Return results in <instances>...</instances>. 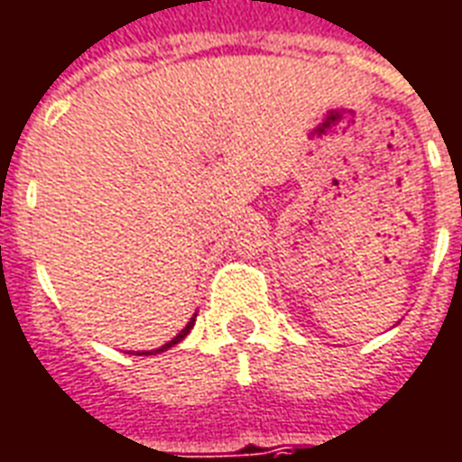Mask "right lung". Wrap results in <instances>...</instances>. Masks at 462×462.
<instances>
[{
  "instance_id": "1",
  "label": "right lung",
  "mask_w": 462,
  "mask_h": 462,
  "mask_svg": "<svg viewBox=\"0 0 462 462\" xmlns=\"http://www.w3.org/2000/svg\"><path fill=\"white\" fill-rule=\"evenodd\" d=\"M193 322H196V315H193V317H191V322H189V325H186V327H184V329H181V332L176 334L174 339H171V341H167V344H164V346H162V348H157V351H143V354H145V356H147V354H160V351H167V348H169V346H174V344H179V341L184 339L186 334L191 332V327H193ZM137 354H140V351H137Z\"/></svg>"
}]
</instances>
